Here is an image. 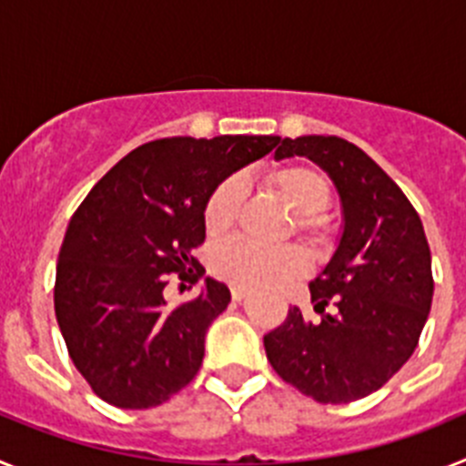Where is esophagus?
<instances>
[{
    "label": "esophagus",
    "mask_w": 466,
    "mask_h": 466,
    "mask_svg": "<svg viewBox=\"0 0 466 466\" xmlns=\"http://www.w3.org/2000/svg\"><path fill=\"white\" fill-rule=\"evenodd\" d=\"M230 296H233V300H238V303H240V300L247 299V291L240 289V287H233V289H230Z\"/></svg>",
    "instance_id": "esophagus-1"
}]
</instances>
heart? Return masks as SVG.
<instances>
[{
	"mask_svg": "<svg viewBox=\"0 0 466 466\" xmlns=\"http://www.w3.org/2000/svg\"><path fill=\"white\" fill-rule=\"evenodd\" d=\"M268 187L282 198L296 214V230L315 249L327 242V230L319 214L331 203V184L315 167L291 166L275 167L266 177ZM245 179L230 175L209 191L203 205V226L209 238L226 236L238 224L245 203ZM308 258L299 247L266 249L249 240H230L212 254V273L240 289H278L303 275Z\"/></svg>",
	"mask_w": 466,
	"mask_h": 466,
	"instance_id": "b5f03b06",
	"label": "heart"
}]
</instances>
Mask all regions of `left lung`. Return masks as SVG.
<instances>
[{"label":"left lung","mask_w":466,"mask_h":466,"mask_svg":"<svg viewBox=\"0 0 466 466\" xmlns=\"http://www.w3.org/2000/svg\"><path fill=\"white\" fill-rule=\"evenodd\" d=\"M291 156L329 172L343 203V236L310 282L319 322L289 308L263 345L275 373L300 394L357 401L380 390L418 348L434 296L430 245L409 198L360 147L336 135L284 137L275 158Z\"/></svg>","instance_id":"1"}]
</instances>
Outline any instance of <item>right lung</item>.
Listing matches in <instances>:
<instances>
[{"instance_id": "obj_1", "label": "right lung", "mask_w": 466, "mask_h": 466, "mask_svg": "<svg viewBox=\"0 0 466 466\" xmlns=\"http://www.w3.org/2000/svg\"><path fill=\"white\" fill-rule=\"evenodd\" d=\"M278 144L275 135L154 139L118 160L74 212L53 300L69 357L102 401L154 409L200 371L228 287L208 278L196 299L172 308L163 289L172 273L203 278L193 249L205 242L209 191Z\"/></svg>"}]
</instances>
